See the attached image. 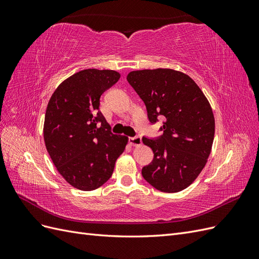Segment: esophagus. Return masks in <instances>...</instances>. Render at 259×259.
<instances>
[{
  "instance_id": "obj_1",
  "label": "esophagus",
  "mask_w": 259,
  "mask_h": 259,
  "mask_svg": "<svg viewBox=\"0 0 259 259\" xmlns=\"http://www.w3.org/2000/svg\"><path fill=\"white\" fill-rule=\"evenodd\" d=\"M128 142L132 146H140L142 145V137L135 136V137H130Z\"/></svg>"
}]
</instances>
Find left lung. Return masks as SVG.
Segmentation results:
<instances>
[{
  "mask_svg": "<svg viewBox=\"0 0 259 259\" xmlns=\"http://www.w3.org/2000/svg\"><path fill=\"white\" fill-rule=\"evenodd\" d=\"M126 79L145 103L150 123L164 119L161 136L143 137L154 154L143 177L162 192L186 189L204 168L213 145L215 119L207 98L189 75L173 69L137 70Z\"/></svg>",
  "mask_w": 259,
  "mask_h": 259,
  "instance_id": "obj_1",
  "label": "left lung"
}]
</instances>
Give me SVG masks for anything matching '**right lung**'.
Returning a JSON list of instances; mask_svg holds the SVG:
<instances>
[{
  "label": "right lung",
  "instance_id": "1",
  "mask_svg": "<svg viewBox=\"0 0 259 259\" xmlns=\"http://www.w3.org/2000/svg\"><path fill=\"white\" fill-rule=\"evenodd\" d=\"M120 76L113 70H82L62 82L49 101L45 146L59 174L76 189L103 186L128 142L112 134L99 110L100 96Z\"/></svg>",
  "mask_w": 259,
  "mask_h": 259
}]
</instances>
